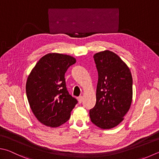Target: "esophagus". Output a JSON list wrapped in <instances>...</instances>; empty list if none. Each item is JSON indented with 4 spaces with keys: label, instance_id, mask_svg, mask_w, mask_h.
I'll return each instance as SVG.
<instances>
[{
    "label": "esophagus",
    "instance_id": "1",
    "mask_svg": "<svg viewBox=\"0 0 159 159\" xmlns=\"http://www.w3.org/2000/svg\"><path fill=\"white\" fill-rule=\"evenodd\" d=\"M78 101H79V103H80L83 102V97L82 96H80L78 97Z\"/></svg>",
    "mask_w": 159,
    "mask_h": 159
}]
</instances>
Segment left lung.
<instances>
[{"label":"left lung","instance_id":"8db88e82","mask_svg":"<svg viewBox=\"0 0 159 159\" xmlns=\"http://www.w3.org/2000/svg\"><path fill=\"white\" fill-rule=\"evenodd\" d=\"M98 71L97 102L89 110L91 122L103 129L117 126L129 111L133 79L128 66L117 54L106 50L94 55Z\"/></svg>","mask_w":159,"mask_h":159}]
</instances>
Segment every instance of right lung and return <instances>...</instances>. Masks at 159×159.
Here are the masks:
<instances>
[{"label":"right lung","mask_w":159,"mask_h":159,"mask_svg":"<svg viewBox=\"0 0 159 159\" xmlns=\"http://www.w3.org/2000/svg\"><path fill=\"white\" fill-rule=\"evenodd\" d=\"M76 59L68 55L48 53L28 77L25 90L30 108L40 122L57 127L69 120L78 103L66 87L65 74Z\"/></svg>","instance_id":"right-lung-1"}]
</instances>
